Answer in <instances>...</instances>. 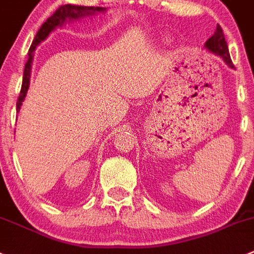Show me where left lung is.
<instances>
[{"mask_svg": "<svg viewBox=\"0 0 254 254\" xmlns=\"http://www.w3.org/2000/svg\"><path fill=\"white\" fill-rule=\"evenodd\" d=\"M204 47L209 51L211 53L216 55V56L221 57L223 60L224 64L229 67V68H234L233 64H232L231 56H229L228 46H227L226 38H224L223 30L221 28V26L217 25L216 32L212 37H209L207 40V42L204 43Z\"/></svg>", "mask_w": 254, "mask_h": 254, "instance_id": "1", "label": "left lung"}]
</instances>
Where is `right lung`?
Returning <instances> with one entry per match:
<instances>
[{"mask_svg":"<svg viewBox=\"0 0 254 254\" xmlns=\"http://www.w3.org/2000/svg\"><path fill=\"white\" fill-rule=\"evenodd\" d=\"M107 11L106 7H93V6H76V4H64L60 7L55 13L51 17H48V20L41 26L38 30L37 35H36L35 40H33L32 45H31L30 51H28V60L26 62L25 72H23V81L22 87H21V92L18 101H17V112H20L22 102L25 101L26 96H27V91L30 88V78H31V71H32V62L33 57H35V51L37 46L40 45L42 41L50 36L52 31L56 30L57 27H62L66 22H73V21H78L84 17L96 16L97 13H105Z\"/></svg>","mask_w":254,"mask_h":254,"instance_id":"1","label":"right lung"}]
</instances>
